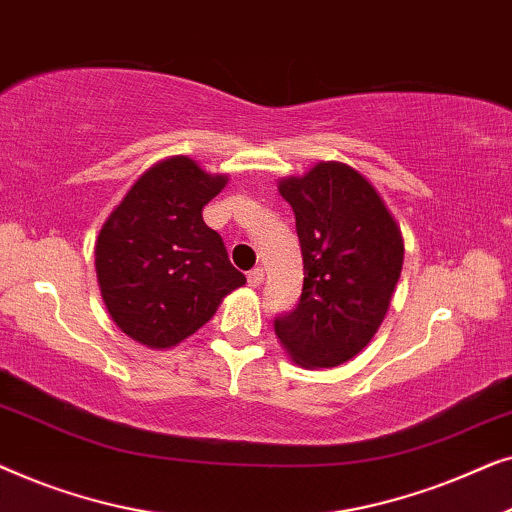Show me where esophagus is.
<instances>
[{"instance_id":"1","label":"esophagus","mask_w":512,"mask_h":512,"mask_svg":"<svg viewBox=\"0 0 512 512\" xmlns=\"http://www.w3.org/2000/svg\"><path fill=\"white\" fill-rule=\"evenodd\" d=\"M247 282H249V286H261V282H263V268H254V270H249V275H247Z\"/></svg>"}]
</instances>
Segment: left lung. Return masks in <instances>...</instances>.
<instances>
[{"label":"left lung","instance_id":"obj_1","mask_svg":"<svg viewBox=\"0 0 512 512\" xmlns=\"http://www.w3.org/2000/svg\"><path fill=\"white\" fill-rule=\"evenodd\" d=\"M296 214L303 293L275 319L300 368H333L373 340L403 268V235L375 186L345 163H317L277 184Z\"/></svg>","mask_w":512,"mask_h":512}]
</instances>
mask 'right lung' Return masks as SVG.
I'll use <instances>...</instances> for the list:
<instances>
[{
	"label": "right lung",
	"mask_w": 512,
	"mask_h": 512,
	"mask_svg": "<svg viewBox=\"0 0 512 512\" xmlns=\"http://www.w3.org/2000/svg\"><path fill=\"white\" fill-rule=\"evenodd\" d=\"M228 184L188 156L149 167L97 235L95 270L111 319L151 349L179 345L247 277L228 261L202 207Z\"/></svg>",
	"instance_id": "1"
}]
</instances>
